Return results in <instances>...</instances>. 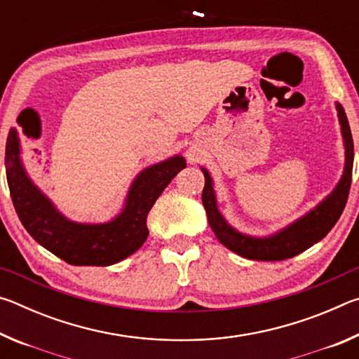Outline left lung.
Listing matches in <instances>:
<instances>
[{
    "mask_svg": "<svg viewBox=\"0 0 359 359\" xmlns=\"http://www.w3.org/2000/svg\"><path fill=\"white\" fill-rule=\"evenodd\" d=\"M337 111V118L340 125V135L344 141V171L340 175L336 187L330 194L312 208L306 214L288 223L269 236H252L236 229L218 209L217 193L208 169L201 166L205 184L203 190V204L208 214L209 226L214 231L215 238L231 252L238 253L239 257L255 261H282L302 253L313 244H317L330 233L339 217L342 215L345 204H347L350 185H351V169H353V139H351L350 125L347 115L340 102H334Z\"/></svg>",
    "mask_w": 359,
    "mask_h": 359,
    "instance_id": "1",
    "label": "left lung"
}]
</instances>
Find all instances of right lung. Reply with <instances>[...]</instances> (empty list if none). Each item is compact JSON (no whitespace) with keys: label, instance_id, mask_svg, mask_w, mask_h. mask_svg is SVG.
<instances>
[{"label":"right lung","instance_id":"add662e5","mask_svg":"<svg viewBox=\"0 0 359 359\" xmlns=\"http://www.w3.org/2000/svg\"><path fill=\"white\" fill-rule=\"evenodd\" d=\"M6 177L17 215L39 245L74 266H111L137 252L147 239V215L175 175L187 168L182 155H172L136 174L123 208L102 223L74 222L29 177L22 160L17 128L6 141Z\"/></svg>","mask_w":359,"mask_h":359}]
</instances>
